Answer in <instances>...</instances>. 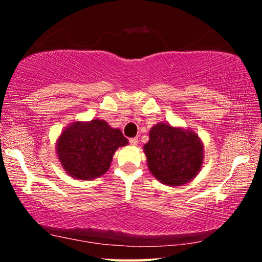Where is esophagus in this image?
<instances>
[{
	"label": "esophagus",
	"instance_id": "1",
	"mask_svg": "<svg viewBox=\"0 0 262 262\" xmlns=\"http://www.w3.org/2000/svg\"><path fill=\"white\" fill-rule=\"evenodd\" d=\"M129 143L132 145H137V139H136V137H134V139H129Z\"/></svg>",
	"mask_w": 262,
	"mask_h": 262
}]
</instances>
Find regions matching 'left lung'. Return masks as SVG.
Listing matches in <instances>:
<instances>
[{"label":"left lung","mask_w":262,"mask_h":262,"mask_svg":"<svg viewBox=\"0 0 262 262\" xmlns=\"http://www.w3.org/2000/svg\"><path fill=\"white\" fill-rule=\"evenodd\" d=\"M143 151L150 173L172 187L192 181L205 159L203 143L196 133L167 122H158L150 129Z\"/></svg>","instance_id":"1"}]
</instances>
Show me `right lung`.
Returning a JSON list of instances; mask_svg holds the SVG:
<instances>
[{
  "instance_id": "1",
  "label": "right lung",
  "mask_w": 262,
  "mask_h": 262,
  "mask_svg": "<svg viewBox=\"0 0 262 262\" xmlns=\"http://www.w3.org/2000/svg\"><path fill=\"white\" fill-rule=\"evenodd\" d=\"M127 144L119 128L94 119L66 127L57 137L55 151L66 173L78 180H92L108 171L115 151Z\"/></svg>"
}]
</instances>
